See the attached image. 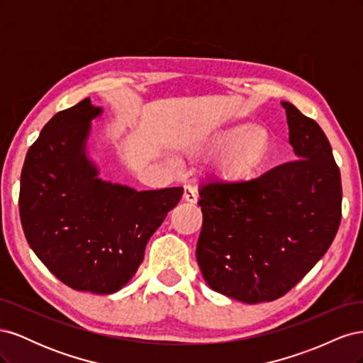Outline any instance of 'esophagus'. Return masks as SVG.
I'll return each mask as SVG.
<instances>
[{
  "label": "esophagus",
  "mask_w": 363,
  "mask_h": 363,
  "mask_svg": "<svg viewBox=\"0 0 363 363\" xmlns=\"http://www.w3.org/2000/svg\"><path fill=\"white\" fill-rule=\"evenodd\" d=\"M183 200L188 201L191 204H195L196 200H199V196H196V192L191 186H184V192H183Z\"/></svg>",
  "instance_id": "esophagus-1"
}]
</instances>
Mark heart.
I'll use <instances>...</instances> for the list:
<instances>
[{
    "mask_svg": "<svg viewBox=\"0 0 363 363\" xmlns=\"http://www.w3.org/2000/svg\"><path fill=\"white\" fill-rule=\"evenodd\" d=\"M219 150L211 164L213 177L221 183L248 179L268 159L272 136L260 124H233L213 131L200 142L201 150Z\"/></svg>",
    "mask_w": 363,
    "mask_h": 363,
    "instance_id": "obj_1",
    "label": "heart"
}]
</instances>
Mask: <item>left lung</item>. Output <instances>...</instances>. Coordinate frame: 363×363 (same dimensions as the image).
Returning <instances> with one entry per match:
<instances>
[{
	"instance_id": "8db88e82",
	"label": "left lung",
	"mask_w": 363,
	"mask_h": 363,
	"mask_svg": "<svg viewBox=\"0 0 363 363\" xmlns=\"http://www.w3.org/2000/svg\"><path fill=\"white\" fill-rule=\"evenodd\" d=\"M281 106L296 160L248 182L200 188L203 277L248 304L291 291L325 255L340 224L342 186L330 142L294 104Z\"/></svg>"
}]
</instances>
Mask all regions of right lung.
<instances>
[{"mask_svg": "<svg viewBox=\"0 0 363 363\" xmlns=\"http://www.w3.org/2000/svg\"><path fill=\"white\" fill-rule=\"evenodd\" d=\"M101 113L84 98L42 128L21 172L19 215L28 245L54 276L106 295L135 276L183 188L136 191L98 177L87 140Z\"/></svg>", "mask_w": 363, "mask_h": 363, "instance_id": "right-lung-1", "label": "right lung"}]
</instances>
